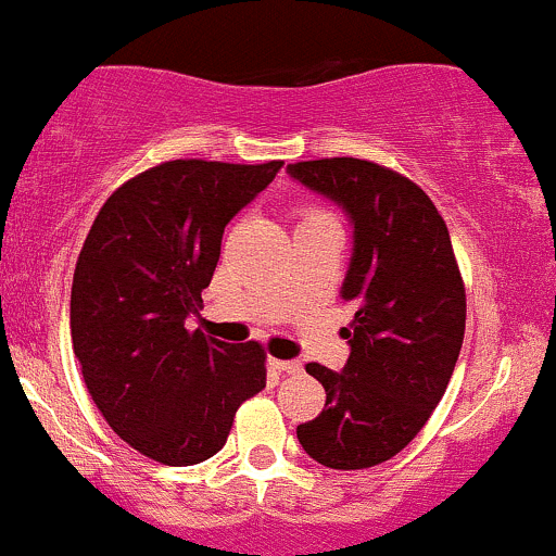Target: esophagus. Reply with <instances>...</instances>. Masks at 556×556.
Segmentation results:
<instances>
[{
	"instance_id": "34e87169",
	"label": "esophagus",
	"mask_w": 556,
	"mask_h": 556,
	"mask_svg": "<svg viewBox=\"0 0 556 556\" xmlns=\"http://www.w3.org/2000/svg\"><path fill=\"white\" fill-rule=\"evenodd\" d=\"M270 366L278 371H289V375H296L302 369L300 362H283V358H270Z\"/></svg>"
}]
</instances>
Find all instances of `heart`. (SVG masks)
<instances>
[{
  "label": "heart",
  "mask_w": 556,
  "mask_h": 556,
  "mask_svg": "<svg viewBox=\"0 0 556 556\" xmlns=\"http://www.w3.org/2000/svg\"><path fill=\"white\" fill-rule=\"evenodd\" d=\"M311 214H320V211H311Z\"/></svg>",
  "instance_id": "1"
}]
</instances>
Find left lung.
Listing matches in <instances>:
<instances>
[{"label": "left lung", "instance_id": "left-lung-1", "mask_svg": "<svg viewBox=\"0 0 556 556\" xmlns=\"http://www.w3.org/2000/svg\"><path fill=\"white\" fill-rule=\"evenodd\" d=\"M289 176L351 219L353 256L340 294L356 307L345 369L305 366L326 404L296 426V439L326 468L380 466L420 433L460 356L466 289L447 225L415 181L369 160L291 163Z\"/></svg>", "mask_w": 556, "mask_h": 556}]
</instances>
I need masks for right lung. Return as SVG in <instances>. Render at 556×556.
<instances>
[{"label":"right lung","mask_w":556,"mask_h":556,"mask_svg":"<svg viewBox=\"0 0 556 556\" xmlns=\"http://www.w3.org/2000/svg\"><path fill=\"white\" fill-rule=\"evenodd\" d=\"M168 160L117 187L72 280V345L85 386L123 442L163 466L225 447L238 406L265 388L260 342L187 331L232 216L280 170Z\"/></svg>","instance_id":"1"}]
</instances>
